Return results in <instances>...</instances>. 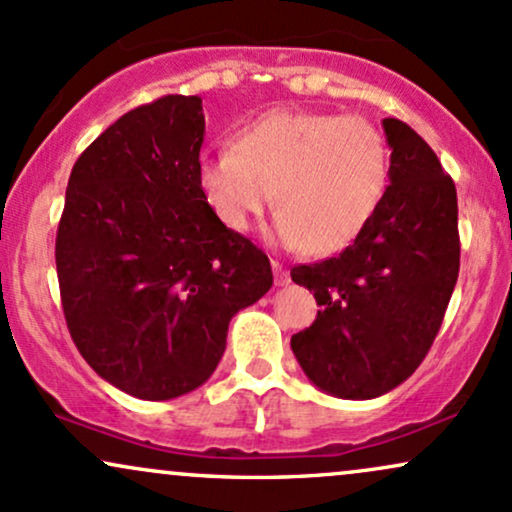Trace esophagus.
Instances as JSON below:
<instances>
[{
    "label": "esophagus",
    "mask_w": 512,
    "mask_h": 512,
    "mask_svg": "<svg viewBox=\"0 0 512 512\" xmlns=\"http://www.w3.org/2000/svg\"><path fill=\"white\" fill-rule=\"evenodd\" d=\"M270 266H273V273H275V285H287V282H290V273H287L285 268H282V263H278V261H273L270 263Z\"/></svg>",
    "instance_id": "34e87169"
}]
</instances>
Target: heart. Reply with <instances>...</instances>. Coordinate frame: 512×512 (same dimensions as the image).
<instances>
[{
	"label": "heart",
	"mask_w": 512,
	"mask_h": 512,
	"mask_svg": "<svg viewBox=\"0 0 512 512\" xmlns=\"http://www.w3.org/2000/svg\"><path fill=\"white\" fill-rule=\"evenodd\" d=\"M386 136L357 114L270 110L234 134L232 148L201 155L198 189L234 232L270 201L273 237L290 249L330 256L366 230L388 186Z\"/></svg>",
	"instance_id": "b5f03b06"
}]
</instances>
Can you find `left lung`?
I'll return each instance as SVG.
<instances>
[{
  "label": "left lung",
  "mask_w": 512,
  "mask_h": 512,
  "mask_svg": "<svg viewBox=\"0 0 512 512\" xmlns=\"http://www.w3.org/2000/svg\"><path fill=\"white\" fill-rule=\"evenodd\" d=\"M383 131L393 153L376 215L342 254L292 268L321 306L292 335L294 357L316 388L345 400L378 398L414 374L460 270L453 179L412 126L388 117Z\"/></svg>",
  "instance_id": "1"
}]
</instances>
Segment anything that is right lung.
<instances>
[{"mask_svg":"<svg viewBox=\"0 0 512 512\" xmlns=\"http://www.w3.org/2000/svg\"><path fill=\"white\" fill-rule=\"evenodd\" d=\"M206 117L165 95L83 150L59 220L57 278L71 340L100 378L141 400L208 381L232 316L273 287L268 256L198 189Z\"/></svg>","mask_w":512,"mask_h":512,"instance_id":"right-lung-1","label":"right lung"}]
</instances>
